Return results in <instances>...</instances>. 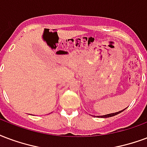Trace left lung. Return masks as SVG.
<instances>
[{
	"mask_svg": "<svg viewBox=\"0 0 147 147\" xmlns=\"http://www.w3.org/2000/svg\"><path fill=\"white\" fill-rule=\"evenodd\" d=\"M125 109H126V108H125ZM123 111H125V109L122 110V111H118V112L111 113V114H108V115H102V116H98V117H101V118H109V117H112V116H115V115H118V114H120V113H121V112H122Z\"/></svg>",
	"mask_w": 147,
	"mask_h": 147,
	"instance_id": "8db88e82",
	"label": "left lung"
}]
</instances>
